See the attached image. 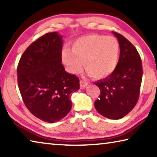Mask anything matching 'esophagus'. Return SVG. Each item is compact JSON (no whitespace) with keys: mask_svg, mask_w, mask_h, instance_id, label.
I'll return each instance as SVG.
<instances>
[{"mask_svg":"<svg viewBox=\"0 0 157 157\" xmlns=\"http://www.w3.org/2000/svg\"><path fill=\"white\" fill-rule=\"evenodd\" d=\"M79 84H80V86L82 87V88H85V87L88 86V82L83 80H80V82H79Z\"/></svg>","mask_w":157,"mask_h":157,"instance_id":"1","label":"esophagus"}]
</instances>
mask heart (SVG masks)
<instances>
[{
	"label": "heart",
	"instance_id": "b5f03b06",
	"mask_svg": "<svg viewBox=\"0 0 157 157\" xmlns=\"http://www.w3.org/2000/svg\"><path fill=\"white\" fill-rule=\"evenodd\" d=\"M121 47L113 36L90 34L73 42L72 50H62L63 63L71 73L77 75L84 67L95 79H104L111 75L118 65Z\"/></svg>",
	"mask_w": 157,
	"mask_h": 157
}]
</instances>
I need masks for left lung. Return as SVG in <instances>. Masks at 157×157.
<instances>
[{
    "label": "left lung",
    "instance_id": "8db88e82",
    "mask_svg": "<svg viewBox=\"0 0 157 157\" xmlns=\"http://www.w3.org/2000/svg\"><path fill=\"white\" fill-rule=\"evenodd\" d=\"M113 33L120 44V59L111 75L94 82L100 90L99 98L94 105L102 116L118 120L129 113L137 103L143 68L136 48L123 35L115 32Z\"/></svg>",
    "mask_w": 157,
    "mask_h": 157
}]
</instances>
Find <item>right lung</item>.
I'll return each mask as SVG.
<instances>
[{
  "label": "right lung",
  "instance_id": "add662e5",
  "mask_svg": "<svg viewBox=\"0 0 157 157\" xmlns=\"http://www.w3.org/2000/svg\"><path fill=\"white\" fill-rule=\"evenodd\" d=\"M63 36L44 34L25 50L17 67L18 84L26 107L36 118L53 123L67 115L71 94L79 89L78 77L62 64Z\"/></svg>",
  "mask_w": 157,
  "mask_h": 157
}]
</instances>
